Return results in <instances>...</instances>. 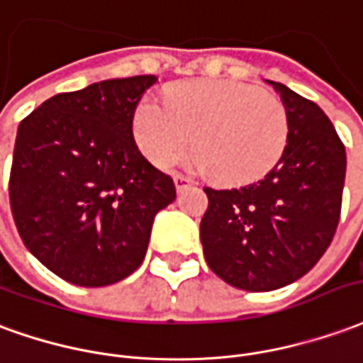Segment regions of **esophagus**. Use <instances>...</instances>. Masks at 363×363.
<instances>
[{
    "label": "esophagus",
    "instance_id": "1",
    "mask_svg": "<svg viewBox=\"0 0 363 363\" xmlns=\"http://www.w3.org/2000/svg\"><path fill=\"white\" fill-rule=\"evenodd\" d=\"M174 184H176L177 191H184V189L191 186L194 182L187 176H184V174H176V176H174Z\"/></svg>",
    "mask_w": 363,
    "mask_h": 363
}]
</instances>
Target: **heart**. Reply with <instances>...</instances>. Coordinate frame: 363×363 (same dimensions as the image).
Wrapping results in <instances>:
<instances>
[{"label":"heart","instance_id":"obj_1","mask_svg":"<svg viewBox=\"0 0 363 363\" xmlns=\"http://www.w3.org/2000/svg\"><path fill=\"white\" fill-rule=\"evenodd\" d=\"M138 148L168 168L194 145L195 166L225 184L266 176L284 156L289 119L274 94L230 79H195L172 89L166 105L146 97L133 123Z\"/></svg>","mask_w":363,"mask_h":363}]
</instances>
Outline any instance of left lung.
<instances>
[{"label":"left lung","mask_w":363,"mask_h":363,"mask_svg":"<svg viewBox=\"0 0 363 363\" xmlns=\"http://www.w3.org/2000/svg\"><path fill=\"white\" fill-rule=\"evenodd\" d=\"M289 119L284 156L262 179L205 187L203 254L223 281L244 291L293 284L317 264L340 220L346 150L317 104L269 82Z\"/></svg>","instance_id":"8db88e82"}]
</instances>
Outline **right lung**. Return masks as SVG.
Returning a JSON list of instances; mask_svg holds the SVG:
<instances>
[{
  "mask_svg": "<svg viewBox=\"0 0 363 363\" xmlns=\"http://www.w3.org/2000/svg\"><path fill=\"white\" fill-rule=\"evenodd\" d=\"M156 82L133 76L58 94L19 125L13 220L30 254L70 284L104 287L130 276L156 213L176 199L172 177L133 136L136 105Z\"/></svg>",
  "mask_w": 363,
  "mask_h": 363,
  "instance_id": "obj_1",
  "label": "right lung"
}]
</instances>
